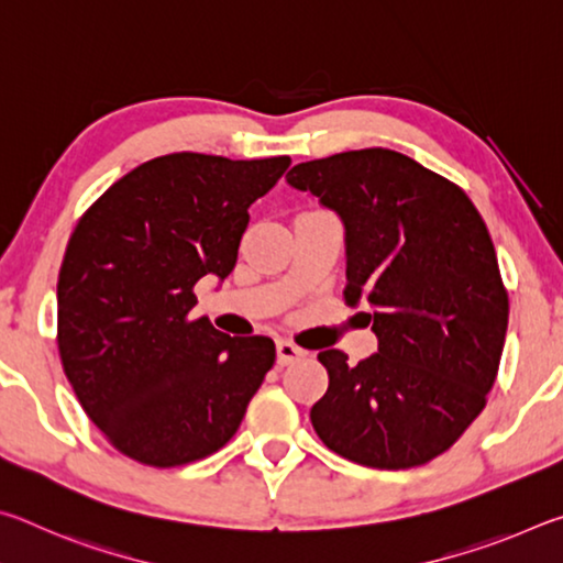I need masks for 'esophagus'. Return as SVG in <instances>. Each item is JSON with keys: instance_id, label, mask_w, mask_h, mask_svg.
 Masks as SVG:
<instances>
[{"instance_id": "esophagus-1", "label": "esophagus", "mask_w": 563, "mask_h": 563, "mask_svg": "<svg viewBox=\"0 0 563 563\" xmlns=\"http://www.w3.org/2000/svg\"><path fill=\"white\" fill-rule=\"evenodd\" d=\"M275 350H278V365H290V362L305 357V350L295 345V342H290V340H278Z\"/></svg>"}]
</instances>
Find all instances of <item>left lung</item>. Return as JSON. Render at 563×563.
I'll return each mask as SVG.
<instances>
[{"mask_svg":"<svg viewBox=\"0 0 563 563\" xmlns=\"http://www.w3.org/2000/svg\"><path fill=\"white\" fill-rule=\"evenodd\" d=\"M345 223L350 308L367 305L377 352L350 365L322 350L328 389L310 409L322 444L375 470L432 462L487 405L507 338L509 292L470 196L389 148L290 168Z\"/></svg>","mask_w":563,"mask_h":563,"instance_id":"left-lung-1","label":"left lung"}]
</instances>
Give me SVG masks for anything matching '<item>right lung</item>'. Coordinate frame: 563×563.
I'll return each instance as SVG.
<instances>
[{"label":"right lung","instance_id":"add662e5","mask_svg":"<svg viewBox=\"0 0 563 563\" xmlns=\"http://www.w3.org/2000/svg\"><path fill=\"white\" fill-rule=\"evenodd\" d=\"M290 156L151 158L76 223L56 285V345L74 395L113 450L180 466L231 440L275 362L265 335L190 318L196 283L228 278L247 208Z\"/></svg>","mask_w":563,"mask_h":563}]
</instances>
